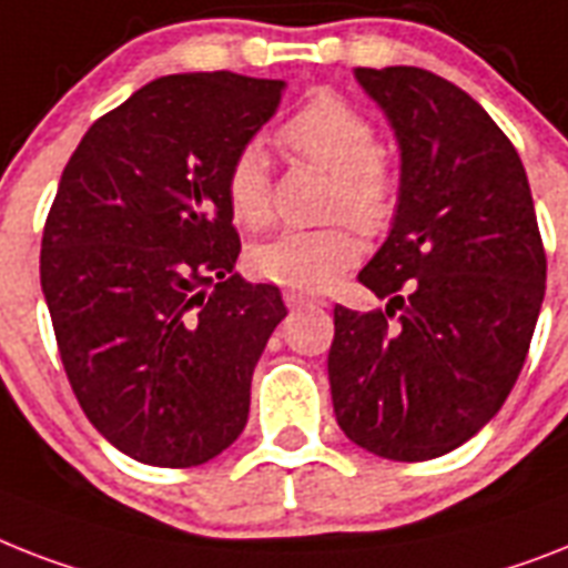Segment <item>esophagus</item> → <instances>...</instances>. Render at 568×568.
Instances as JSON below:
<instances>
[{"label": "esophagus", "instance_id": "esophagus-1", "mask_svg": "<svg viewBox=\"0 0 568 568\" xmlns=\"http://www.w3.org/2000/svg\"><path fill=\"white\" fill-rule=\"evenodd\" d=\"M283 300L285 306L288 308H306V306H326L324 297H312V294H303V292H283Z\"/></svg>", "mask_w": 568, "mask_h": 568}]
</instances>
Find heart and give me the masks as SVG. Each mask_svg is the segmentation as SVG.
Segmentation results:
<instances>
[{"label":"heart","instance_id":"1","mask_svg":"<svg viewBox=\"0 0 568 568\" xmlns=\"http://www.w3.org/2000/svg\"><path fill=\"white\" fill-rule=\"evenodd\" d=\"M280 142L300 160L332 174L326 215L353 221L376 236L390 227L403 183L399 172L376 145V128L353 101L317 92L280 128ZM230 219L244 230L268 227L274 215L265 151L251 142L236 151L224 174ZM347 221L317 230H285L268 242L253 244L247 265L260 280L292 292H324L358 260L362 244Z\"/></svg>","mask_w":568,"mask_h":568}]
</instances>
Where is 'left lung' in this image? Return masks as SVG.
I'll return each instance as SVG.
<instances>
[{"instance_id":"1","label":"left lung","mask_w":568,"mask_h":568,"mask_svg":"<svg viewBox=\"0 0 568 568\" xmlns=\"http://www.w3.org/2000/svg\"><path fill=\"white\" fill-rule=\"evenodd\" d=\"M356 78L394 124L403 195L358 274L388 306H335L332 405L362 449L432 460L481 432L519 379L546 247L523 160L473 95L417 67Z\"/></svg>"}]
</instances>
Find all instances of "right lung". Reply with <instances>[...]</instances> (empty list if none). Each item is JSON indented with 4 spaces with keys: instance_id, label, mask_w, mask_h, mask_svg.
<instances>
[{
    "instance_id": "1",
    "label": "right lung",
    "mask_w": 568,
    "mask_h": 568,
    "mask_svg": "<svg viewBox=\"0 0 568 568\" xmlns=\"http://www.w3.org/2000/svg\"><path fill=\"white\" fill-rule=\"evenodd\" d=\"M283 81L156 78L92 122L45 215L43 283L60 362L90 423L151 467H197L242 435L251 379L285 317L244 283L224 174Z\"/></svg>"
}]
</instances>
